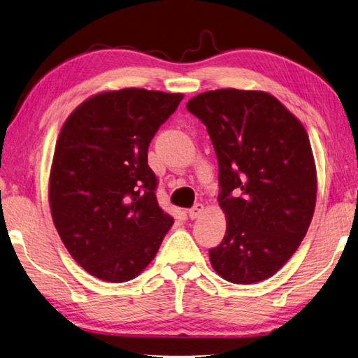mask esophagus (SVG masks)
Listing matches in <instances>:
<instances>
[{"mask_svg": "<svg viewBox=\"0 0 358 358\" xmlns=\"http://www.w3.org/2000/svg\"><path fill=\"white\" fill-rule=\"evenodd\" d=\"M202 212H204V206L199 204V202H198V204H194L190 208V210H188V217H190L192 220H194V218H198Z\"/></svg>", "mask_w": 358, "mask_h": 358, "instance_id": "esophagus-1", "label": "esophagus"}]
</instances>
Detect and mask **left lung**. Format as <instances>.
<instances>
[{"mask_svg": "<svg viewBox=\"0 0 358 358\" xmlns=\"http://www.w3.org/2000/svg\"><path fill=\"white\" fill-rule=\"evenodd\" d=\"M187 110L207 127L218 159V202L227 218L212 266L255 284L285 265L304 240L316 202V170L304 126L265 92L221 89Z\"/></svg>", "mask_w": 358, "mask_h": 358, "instance_id": "8db88e82", "label": "left lung"}]
</instances>
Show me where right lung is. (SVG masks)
Returning a JSON list of instances; mask_svg holds the SVG:
<instances>
[{"mask_svg":"<svg viewBox=\"0 0 358 358\" xmlns=\"http://www.w3.org/2000/svg\"><path fill=\"white\" fill-rule=\"evenodd\" d=\"M182 98L145 89L99 93L62 126L50 176L52 221L71 257L101 280L138 275L173 224L159 207L148 148Z\"/></svg>","mask_w":358,"mask_h":358,"instance_id":"1","label":"right lung"}]
</instances>
